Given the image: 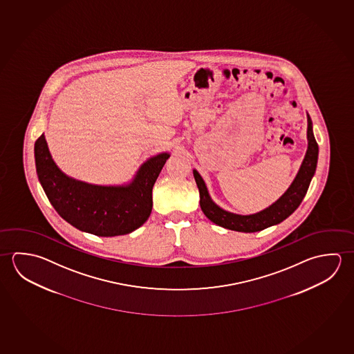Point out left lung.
Returning a JSON list of instances; mask_svg holds the SVG:
<instances>
[{
  "label": "left lung",
  "mask_w": 354,
  "mask_h": 354,
  "mask_svg": "<svg viewBox=\"0 0 354 354\" xmlns=\"http://www.w3.org/2000/svg\"><path fill=\"white\" fill-rule=\"evenodd\" d=\"M318 160V145L313 135V127L310 115L307 114V150L302 160L299 172L295 176L294 180L281 197L270 204L265 209L252 214H236L228 210L223 209L212 199L207 185L197 169H193V176L199 189L201 208L204 216L219 227L243 232V233H255L264 229L276 225L288 216H291L299 208L302 199L307 193L311 183L312 177L316 172Z\"/></svg>",
  "instance_id": "1"
}]
</instances>
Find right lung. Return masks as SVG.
<instances>
[{"mask_svg":"<svg viewBox=\"0 0 354 354\" xmlns=\"http://www.w3.org/2000/svg\"><path fill=\"white\" fill-rule=\"evenodd\" d=\"M171 156L147 158L124 185H93L64 174L49 152L44 133L35 144L37 176L54 209L73 227L97 236H118L140 228L152 210V188Z\"/></svg>","mask_w":354,"mask_h":354,"instance_id":"obj_1","label":"right lung"}]
</instances>
